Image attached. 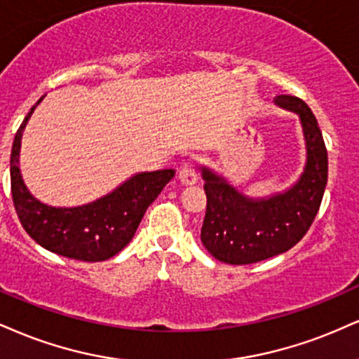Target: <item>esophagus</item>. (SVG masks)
<instances>
[{
    "label": "esophagus",
    "mask_w": 359,
    "mask_h": 359,
    "mask_svg": "<svg viewBox=\"0 0 359 359\" xmlns=\"http://www.w3.org/2000/svg\"><path fill=\"white\" fill-rule=\"evenodd\" d=\"M179 179L184 185H194L197 182V172L192 163L185 162L179 168Z\"/></svg>",
    "instance_id": "esophagus-1"
}]
</instances>
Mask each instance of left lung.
Returning a JSON list of instances; mask_svg holds the SVG:
<instances>
[{"label": "left lung", "mask_w": 359, "mask_h": 359, "mask_svg": "<svg viewBox=\"0 0 359 359\" xmlns=\"http://www.w3.org/2000/svg\"><path fill=\"white\" fill-rule=\"evenodd\" d=\"M274 103L299 116L303 128L306 162L291 187L254 198L210 167L201 165L207 196L201 241L226 264H252L286 252L308 232L325 196L327 152L316 116L301 98L291 95H279Z\"/></svg>", "instance_id": "8db88e82"}]
</instances>
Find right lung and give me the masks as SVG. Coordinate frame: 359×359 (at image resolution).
I'll use <instances>...</instances> for the list:
<instances>
[{
    "label": "right lung",
    "instance_id": "right-lung-1",
    "mask_svg": "<svg viewBox=\"0 0 359 359\" xmlns=\"http://www.w3.org/2000/svg\"><path fill=\"white\" fill-rule=\"evenodd\" d=\"M43 98L28 111L13 142L10 175L16 214L25 231L41 248L75 261H107L130 243L145 210L174 179L175 170L138 172L111 192L83 205L43 204L28 191L20 168L21 138Z\"/></svg>",
    "mask_w": 359,
    "mask_h": 359
}]
</instances>
